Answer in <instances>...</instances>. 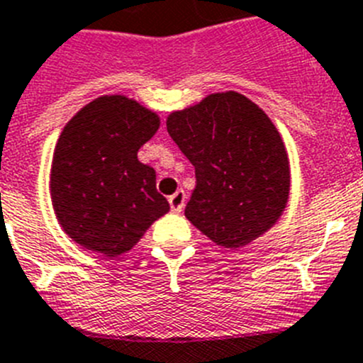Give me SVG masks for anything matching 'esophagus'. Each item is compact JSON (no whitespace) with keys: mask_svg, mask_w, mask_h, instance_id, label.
<instances>
[{"mask_svg":"<svg viewBox=\"0 0 363 363\" xmlns=\"http://www.w3.org/2000/svg\"><path fill=\"white\" fill-rule=\"evenodd\" d=\"M168 202H169V208H172V211L179 213V211H182V208H184L186 194L182 191V189H177L174 195H169Z\"/></svg>","mask_w":363,"mask_h":363,"instance_id":"1","label":"esophagus"}]
</instances>
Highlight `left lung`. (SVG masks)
Returning <instances> with one entry per match:
<instances>
[{
    "mask_svg": "<svg viewBox=\"0 0 363 363\" xmlns=\"http://www.w3.org/2000/svg\"><path fill=\"white\" fill-rule=\"evenodd\" d=\"M166 128L195 168L184 215L206 237L240 247L279 220L289 195V161L279 130L253 101L211 94L169 113Z\"/></svg>",
    "mask_w": 363,
    "mask_h": 363,
    "instance_id": "1",
    "label": "left lung"
}]
</instances>
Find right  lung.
<instances>
[{
	"label": "right lung",
	"mask_w": 363,
	"mask_h": 363,
	"mask_svg": "<svg viewBox=\"0 0 363 363\" xmlns=\"http://www.w3.org/2000/svg\"><path fill=\"white\" fill-rule=\"evenodd\" d=\"M159 125L157 113L125 96L97 97L67 123L52 159L50 197L79 246L113 259L168 213L155 169L137 159Z\"/></svg>",
	"instance_id": "right-lung-1"
}]
</instances>
